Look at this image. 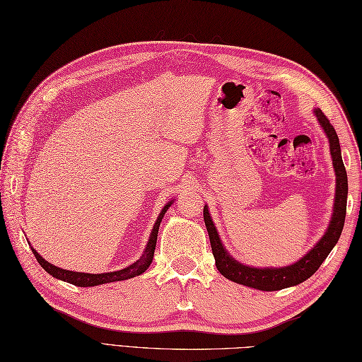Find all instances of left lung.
I'll return each mask as SVG.
<instances>
[{"label":"left lung","instance_id":"left-lung-1","mask_svg":"<svg viewBox=\"0 0 362 362\" xmlns=\"http://www.w3.org/2000/svg\"><path fill=\"white\" fill-rule=\"evenodd\" d=\"M319 123H321L322 129L325 131L327 137L330 141V153L333 158V168L336 173V197H334V206H333V216L329 228L321 238L316 245L308 251V253L299 259L296 264L282 267V268H253L239 264L234 260L226 250L223 248L222 242L217 234L216 226L211 221V216L208 213V208H204V221L206 225V230L209 234V242H211V250L216 259V267L221 272L222 276L233 282H238L242 285H247L251 288L264 290V291H276L291 287V285H298L308 279L310 276L315 274L316 270L325 260V257L330 255V251L339 240V236L344 228V221H346V211H347V171L344 168L342 157H341V146L339 139L336 134L333 124L327 119V115L316 109L315 111Z\"/></svg>","mask_w":362,"mask_h":362}]
</instances>
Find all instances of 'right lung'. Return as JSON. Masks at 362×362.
<instances>
[{
	"instance_id": "1",
	"label": "right lung",
	"mask_w": 362,
	"mask_h": 362,
	"mask_svg": "<svg viewBox=\"0 0 362 362\" xmlns=\"http://www.w3.org/2000/svg\"><path fill=\"white\" fill-rule=\"evenodd\" d=\"M171 206V202L168 205L163 206L162 213L158 214L157 222L153 226V231H151L149 240L146 243L145 253L141 255V257L134 262L132 265L123 268V270L119 272H111V273H100V274H90V273H78V272H69V270H63V268H58L52 264H49L47 260H45L41 257L35 250L32 248V253L35 255L38 264L45 268V270L52 274L54 277L64 282H69L72 285H78V287H94V285H100V284H107V282H115V281H124V279H131V277H136L139 274H141L143 272L148 270V267L153 262L154 257V250H156V243H157V234H158V225H160L163 214L166 213V209Z\"/></svg>"
}]
</instances>
